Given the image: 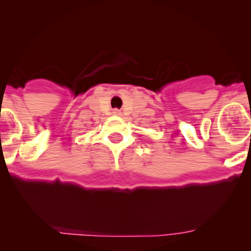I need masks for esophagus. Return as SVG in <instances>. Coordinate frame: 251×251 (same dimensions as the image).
Masks as SVG:
<instances>
[{
  "label": "esophagus",
  "instance_id": "obj_1",
  "mask_svg": "<svg viewBox=\"0 0 251 251\" xmlns=\"http://www.w3.org/2000/svg\"><path fill=\"white\" fill-rule=\"evenodd\" d=\"M113 114H114V115H121V110L114 109V110H113Z\"/></svg>",
  "mask_w": 251,
  "mask_h": 251
}]
</instances>
